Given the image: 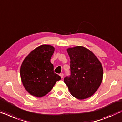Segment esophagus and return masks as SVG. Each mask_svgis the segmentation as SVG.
<instances>
[{
	"label": "esophagus",
	"mask_w": 122,
	"mask_h": 122,
	"mask_svg": "<svg viewBox=\"0 0 122 122\" xmlns=\"http://www.w3.org/2000/svg\"><path fill=\"white\" fill-rule=\"evenodd\" d=\"M63 75H64V74H63V73H61V74H60V76L61 78H63Z\"/></svg>",
	"instance_id": "1"
}]
</instances>
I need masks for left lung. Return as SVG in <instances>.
<instances>
[{"label": "left lung", "mask_w": 122, "mask_h": 122, "mask_svg": "<svg viewBox=\"0 0 122 122\" xmlns=\"http://www.w3.org/2000/svg\"><path fill=\"white\" fill-rule=\"evenodd\" d=\"M71 59V75L64 82L71 95L84 99L94 94L103 77L102 63L92 51L82 46L67 49Z\"/></svg>", "instance_id": "8db88e82"}]
</instances>
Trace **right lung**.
<instances>
[{"mask_svg":"<svg viewBox=\"0 0 122 122\" xmlns=\"http://www.w3.org/2000/svg\"><path fill=\"white\" fill-rule=\"evenodd\" d=\"M54 51L52 46L42 44L31 51L23 61L20 70L21 80L31 95L44 96L61 79L54 72V66L51 62Z\"/></svg>","mask_w":122,"mask_h":122,"instance_id":"right-lung-1","label":"right lung"}]
</instances>
